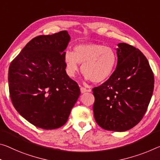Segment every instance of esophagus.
Instances as JSON below:
<instances>
[{"instance_id":"esophagus-1","label":"esophagus","mask_w":160,"mask_h":160,"mask_svg":"<svg viewBox=\"0 0 160 160\" xmlns=\"http://www.w3.org/2000/svg\"><path fill=\"white\" fill-rule=\"evenodd\" d=\"M80 91H81V93H85L86 92H90V89H87V88H85L84 87H82V86H81V87H80Z\"/></svg>"}]
</instances>
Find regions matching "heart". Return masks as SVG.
I'll return each instance as SVG.
<instances>
[{
  "label": "heart",
  "instance_id": "b5f03b06",
  "mask_svg": "<svg viewBox=\"0 0 160 160\" xmlns=\"http://www.w3.org/2000/svg\"><path fill=\"white\" fill-rule=\"evenodd\" d=\"M68 72L74 77L82 65V72L95 83L108 80L117 64V54L112 48L98 43H83L75 45L74 52L67 50L64 55Z\"/></svg>",
  "mask_w": 160,
  "mask_h": 160
}]
</instances>
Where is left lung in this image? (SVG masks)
<instances>
[{
	"mask_svg": "<svg viewBox=\"0 0 160 160\" xmlns=\"http://www.w3.org/2000/svg\"><path fill=\"white\" fill-rule=\"evenodd\" d=\"M118 46L116 69L107 81L92 89L93 112L104 130L125 132L138 125L145 114L154 78L140 50L123 42Z\"/></svg>",
	"mask_w": 160,
	"mask_h": 160,
	"instance_id": "left-lung-1",
	"label": "left lung"
}]
</instances>
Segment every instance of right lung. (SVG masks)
<instances>
[{
	"label": "right lung",
	"mask_w": 160,
	"mask_h": 160,
	"mask_svg": "<svg viewBox=\"0 0 160 160\" xmlns=\"http://www.w3.org/2000/svg\"><path fill=\"white\" fill-rule=\"evenodd\" d=\"M66 30L32 38L12 60L8 70L10 97L14 108L32 125L45 130L64 125L80 95L67 75Z\"/></svg>",
	"instance_id": "right-lung-1"
}]
</instances>
